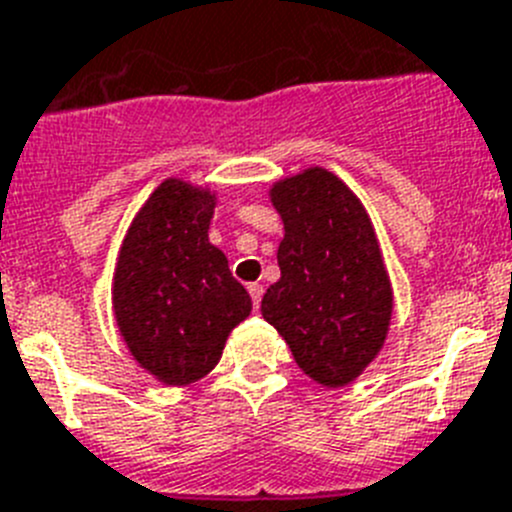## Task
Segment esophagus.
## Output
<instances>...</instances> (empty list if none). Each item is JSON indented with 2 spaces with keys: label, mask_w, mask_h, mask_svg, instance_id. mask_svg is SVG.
I'll use <instances>...</instances> for the list:
<instances>
[{
  "label": "esophagus",
  "mask_w": 512,
  "mask_h": 512,
  "mask_svg": "<svg viewBox=\"0 0 512 512\" xmlns=\"http://www.w3.org/2000/svg\"><path fill=\"white\" fill-rule=\"evenodd\" d=\"M247 290H250L252 306H255V311H257V308H260V301H262V293H265V288H262L260 283H250V285H247Z\"/></svg>",
  "instance_id": "34e87169"
}]
</instances>
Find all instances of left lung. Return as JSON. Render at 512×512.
<instances>
[{"mask_svg":"<svg viewBox=\"0 0 512 512\" xmlns=\"http://www.w3.org/2000/svg\"><path fill=\"white\" fill-rule=\"evenodd\" d=\"M283 216L280 280L262 316L308 377L339 388L370 365L388 336L393 293L365 206L334 173L308 168L275 183Z\"/></svg>","mask_w":512,"mask_h":512,"instance_id":"1","label":"left lung"}]
</instances>
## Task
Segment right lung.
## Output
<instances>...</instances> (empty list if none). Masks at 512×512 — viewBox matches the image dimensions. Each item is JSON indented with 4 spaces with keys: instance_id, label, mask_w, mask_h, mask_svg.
Segmentation results:
<instances>
[{
    "instance_id": "1",
    "label": "right lung",
    "mask_w": 512,
    "mask_h": 512,
    "mask_svg": "<svg viewBox=\"0 0 512 512\" xmlns=\"http://www.w3.org/2000/svg\"><path fill=\"white\" fill-rule=\"evenodd\" d=\"M214 196L168 178L135 216L114 273V316L132 357L165 385L211 372L229 331L252 311L209 242Z\"/></svg>"
}]
</instances>
